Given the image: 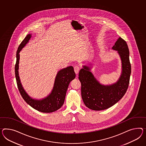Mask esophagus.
<instances>
[{"instance_id":"34e87169","label":"esophagus","mask_w":146,"mask_h":146,"mask_svg":"<svg viewBox=\"0 0 146 146\" xmlns=\"http://www.w3.org/2000/svg\"><path fill=\"white\" fill-rule=\"evenodd\" d=\"M74 71H75V74L77 75L78 74L79 71V68L78 66H75L74 67Z\"/></svg>"}]
</instances>
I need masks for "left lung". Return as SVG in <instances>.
<instances>
[{"label":"left lung","mask_w":146,"mask_h":146,"mask_svg":"<svg viewBox=\"0 0 146 146\" xmlns=\"http://www.w3.org/2000/svg\"><path fill=\"white\" fill-rule=\"evenodd\" d=\"M112 49L117 51L121 60L122 71L116 82L102 84L92 72L91 67L87 65H83L79 72L82 100L88 108L94 111L106 110L116 104L123 97L129 86L131 67L127 42L119 37Z\"/></svg>","instance_id":"1"}]
</instances>
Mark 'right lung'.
<instances>
[{"instance_id":"right-lung-1","label":"right lung","mask_w":146,"mask_h":146,"mask_svg":"<svg viewBox=\"0 0 146 146\" xmlns=\"http://www.w3.org/2000/svg\"><path fill=\"white\" fill-rule=\"evenodd\" d=\"M32 34H27L19 46L16 53V63L15 64V77L19 91L23 98L32 108L43 113H51L61 108L65 100L68 87L71 80L76 77V74L72 66L62 69L58 72L52 90L49 95L42 99H35L26 93L22 86L19 76V52L29 42Z\"/></svg>"}]
</instances>
